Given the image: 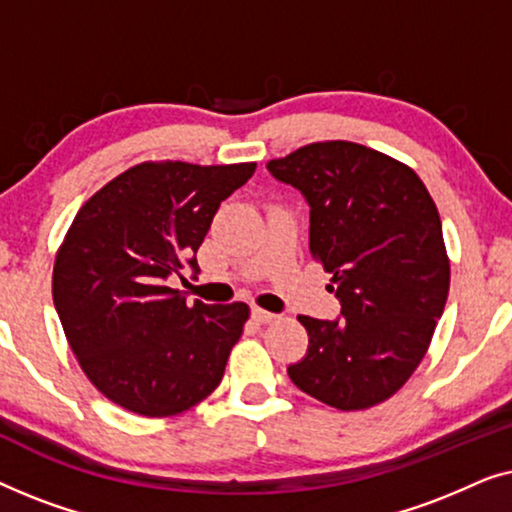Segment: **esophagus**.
Wrapping results in <instances>:
<instances>
[{
    "label": "esophagus",
    "instance_id": "obj_1",
    "mask_svg": "<svg viewBox=\"0 0 512 512\" xmlns=\"http://www.w3.org/2000/svg\"><path fill=\"white\" fill-rule=\"evenodd\" d=\"M251 319L258 321V324H270V321L277 319V314H272L268 310H261V307H254V310H251Z\"/></svg>",
    "mask_w": 512,
    "mask_h": 512
}]
</instances>
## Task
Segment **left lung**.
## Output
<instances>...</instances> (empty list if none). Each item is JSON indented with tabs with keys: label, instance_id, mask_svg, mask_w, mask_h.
Wrapping results in <instances>:
<instances>
[{
	"label": "left lung",
	"instance_id": "1",
	"mask_svg": "<svg viewBox=\"0 0 512 512\" xmlns=\"http://www.w3.org/2000/svg\"><path fill=\"white\" fill-rule=\"evenodd\" d=\"M268 172L310 205V251L340 300L333 321L300 314L310 345L289 377L338 410L394 396L445 310L450 261L436 202L408 165L354 142H317Z\"/></svg>",
	"mask_w": 512,
	"mask_h": 512
}]
</instances>
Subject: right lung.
I'll return each mask as SVG.
<instances>
[{
	"label": "right lung",
	"instance_id": "obj_1",
	"mask_svg": "<svg viewBox=\"0 0 512 512\" xmlns=\"http://www.w3.org/2000/svg\"><path fill=\"white\" fill-rule=\"evenodd\" d=\"M256 163H142L74 216L53 303L88 380L142 417L179 415L219 387L249 305L186 303L167 279L191 268L216 209Z\"/></svg>",
	"mask_w": 512,
	"mask_h": 512
}]
</instances>
